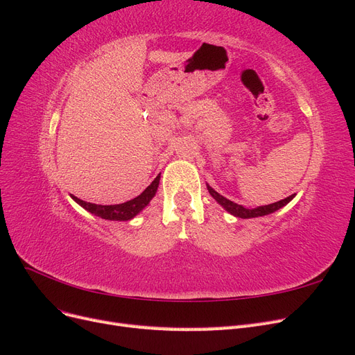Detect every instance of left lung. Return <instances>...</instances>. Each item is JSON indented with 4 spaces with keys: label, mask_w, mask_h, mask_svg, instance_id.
<instances>
[{
    "label": "left lung",
    "mask_w": 355,
    "mask_h": 355,
    "mask_svg": "<svg viewBox=\"0 0 355 355\" xmlns=\"http://www.w3.org/2000/svg\"><path fill=\"white\" fill-rule=\"evenodd\" d=\"M207 189L210 192V196L216 200L220 206L227 210L228 213H231L232 216L235 218H241V219H250V218H259V216H266V214H271L277 210H280L282 207H284L286 204H288L290 201H292L295 198V194L290 196L284 200H280L277 202H272V204H266V206H259V207H254V209H247L244 206H241V204H237L228 198H225L223 196H220L219 192L214 191L210 185H207Z\"/></svg>",
    "instance_id": "obj_1"
}]
</instances>
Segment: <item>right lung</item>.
Listing matches in <instances>:
<instances>
[{
  "label": "right lung",
  "mask_w": 355,
  "mask_h": 355,
  "mask_svg": "<svg viewBox=\"0 0 355 355\" xmlns=\"http://www.w3.org/2000/svg\"><path fill=\"white\" fill-rule=\"evenodd\" d=\"M158 185H159V175L153 180L151 185L145 188V191L141 196H137L136 198H133L130 201H125L121 204H114V206H102V204L87 202V201H83V200L77 198L72 194H71V198L77 204H80L83 209L94 214V216H99L106 220H130L135 216H137V214L148 206L149 201L155 197Z\"/></svg>",
  "instance_id": "add662e5"
}]
</instances>
